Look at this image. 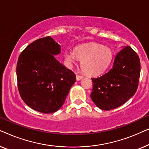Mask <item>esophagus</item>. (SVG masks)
Segmentation results:
<instances>
[{
    "label": "esophagus",
    "mask_w": 149,
    "mask_h": 149,
    "mask_svg": "<svg viewBox=\"0 0 149 149\" xmlns=\"http://www.w3.org/2000/svg\"><path fill=\"white\" fill-rule=\"evenodd\" d=\"M83 76H81V75H79V74H77L76 75V79H77V81H79V80H81V79H83Z\"/></svg>",
    "instance_id": "1"
}]
</instances>
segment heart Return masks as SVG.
<instances>
[{"mask_svg": "<svg viewBox=\"0 0 149 149\" xmlns=\"http://www.w3.org/2000/svg\"><path fill=\"white\" fill-rule=\"evenodd\" d=\"M112 58L111 49L96 43L83 45L77 47L74 53H65V59L69 63L81 59V68L89 74H96L103 71L110 64Z\"/></svg>", "mask_w": 149, "mask_h": 149, "instance_id": "obj_1", "label": "heart"}]
</instances>
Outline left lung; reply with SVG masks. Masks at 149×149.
Here are the masks:
<instances>
[{"instance_id": "left-lung-1", "label": "left lung", "mask_w": 149, "mask_h": 149, "mask_svg": "<svg viewBox=\"0 0 149 149\" xmlns=\"http://www.w3.org/2000/svg\"><path fill=\"white\" fill-rule=\"evenodd\" d=\"M140 74V62L135 51L124 47L115 56L109 72L92 78V101L100 109L109 111L125 103L136 92Z\"/></svg>"}]
</instances>
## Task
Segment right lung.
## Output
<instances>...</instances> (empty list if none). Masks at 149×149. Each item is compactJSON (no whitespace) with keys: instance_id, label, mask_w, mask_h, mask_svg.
I'll use <instances>...</instances> for the list:
<instances>
[{"instance_id":"1","label":"right lung","mask_w":149,"mask_h":149,"mask_svg":"<svg viewBox=\"0 0 149 149\" xmlns=\"http://www.w3.org/2000/svg\"><path fill=\"white\" fill-rule=\"evenodd\" d=\"M60 45L51 36L32 42L20 54L17 60V87L28 107L42 113H54L62 107L75 74L55 58Z\"/></svg>"}]
</instances>
